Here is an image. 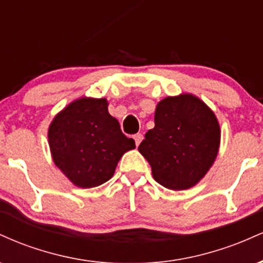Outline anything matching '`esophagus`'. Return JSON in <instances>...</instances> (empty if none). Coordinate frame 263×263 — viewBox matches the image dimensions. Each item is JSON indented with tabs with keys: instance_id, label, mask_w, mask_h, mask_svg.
<instances>
[{
	"instance_id": "34e87169",
	"label": "esophagus",
	"mask_w": 263,
	"mask_h": 263,
	"mask_svg": "<svg viewBox=\"0 0 263 263\" xmlns=\"http://www.w3.org/2000/svg\"><path fill=\"white\" fill-rule=\"evenodd\" d=\"M134 140L136 142V146H138V144L141 143V141L143 140V135H142V134H136L134 136Z\"/></svg>"
}]
</instances>
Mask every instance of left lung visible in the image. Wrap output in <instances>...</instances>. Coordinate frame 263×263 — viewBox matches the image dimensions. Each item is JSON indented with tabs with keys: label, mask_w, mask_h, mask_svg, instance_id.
Here are the masks:
<instances>
[{
	"label": "left lung",
	"mask_w": 263,
	"mask_h": 263,
	"mask_svg": "<svg viewBox=\"0 0 263 263\" xmlns=\"http://www.w3.org/2000/svg\"><path fill=\"white\" fill-rule=\"evenodd\" d=\"M220 127L203 101L184 93L157 105L155 127L138 151L148 161L156 182L168 189L195 185L209 171L219 151Z\"/></svg>",
	"instance_id": "8db88e82"
}]
</instances>
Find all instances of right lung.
I'll return each instance as SVG.
<instances>
[{"label":"right lung","mask_w":263,"mask_h":263,"mask_svg":"<svg viewBox=\"0 0 263 263\" xmlns=\"http://www.w3.org/2000/svg\"><path fill=\"white\" fill-rule=\"evenodd\" d=\"M53 161L75 185L92 188L107 182L126 151L135 148L105 99H80L53 120L48 132Z\"/></svg>","instance_id":"right-lung-1"}]
</instances>
